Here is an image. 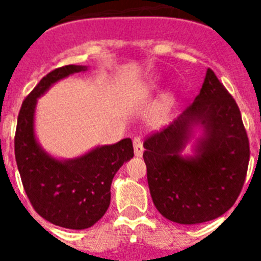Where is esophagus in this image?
Instances as JSON below:
<instances>
[{
	"label": "esophagus",
	"mask_w": 261,
	"mask_h": 261,
	"mask_svg": "<svg viewBox=\"0 0 261 261\" xmlns=\"http://www.w3.org/2000/svg\"><path fill=\"white\" fill-rule=\"evenodd\" d=\"M133 146H135L136 156H141L142 153H144V145H142V140L140 136H136L133 138Z\"/></svg>",
	"instance_id": "1"
}]
</instances>
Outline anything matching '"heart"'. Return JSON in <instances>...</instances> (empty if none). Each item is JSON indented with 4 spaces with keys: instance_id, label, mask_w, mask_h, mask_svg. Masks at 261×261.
Here are the masks:
<instances>
[{
    "instance_id": "1",
    "label": "heart",
    "mask_w": 261,
    "mask_h": 261,
    "mask_svg": "<svg viewBox=\"0 0 261 261\" xmlns=\"http://www.w3.org/2000/svg\"><path fill=\"white\" fill-rule=\"evenodd\" d=\"M156 86V80L150 81L149 84L145 85L144 87L141 89L142 94H147L150 93L151 90ZM170 105H171V99L170 98H165L161 102V105L153 111V114H151V121L154 124H162L165 123L166 120H167L168 116V110H170Z\"/></svg>"
}]
</instances>
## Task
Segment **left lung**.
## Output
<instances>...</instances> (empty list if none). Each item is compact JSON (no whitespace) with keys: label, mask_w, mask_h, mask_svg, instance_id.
<instances>
[{"label":"left lung","mask_w":261,"mask_h":261,"mask_svg":"<svg viewBox=\"0 0 261 261\" xmlns=\"http://www.w3.org/2000/svg\"><path fill=\"white\" fill-rule=\"evenodd\" d=\"M199 119L205 137L195 159L181 156L189 131ZM147 183L155 208L172 222L195 225L222 216L243 188L250 141L235 99L211 68L195 102L170 125L144 141Z\"/></svg>","instance_id":"obj_1"}]
</instances>
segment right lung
I'll return each instance as SVG.
<instances>
[{"mask_svg": "<svg viewBox=\"0 0 261 261\" xmlns=\"http://www.w3.org/2000/svg\"><path fill=\"white\" fill-rule=\"evenodd\" d=\"M85 69L65 65L41 78L23 100L14 137L15 161L32 208L53 225L73 230L87 229L105 216L110 206L112 179L133 156L130 138L96 147L66 162L50 158L39 147L34 135L36 99L56 81Z\"/></svg>", "mask_w": 261, "mask_h": 261, "instance_id": "obj_1", "label": "right lung"}]
</instances>
